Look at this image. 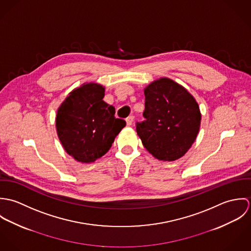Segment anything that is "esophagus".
Returning a JSON list of instances; mask_svg holds the SVG:
<instances>
[{"label":"esophagus","mask_w":251,"mask_h":251,"mask_svg":"<svg viewBox=\"0 0 251 251\" xmlns=\"http://www.w3.org/2000/svg\"><path fill=\"white\" fill-rule=\"evenodd\" d=\"M133 116H129V117H127L126 119V126H130L131 125H132V123H133Z\"/></svg>","instance_id":"esophagus-1"}]
</instances>
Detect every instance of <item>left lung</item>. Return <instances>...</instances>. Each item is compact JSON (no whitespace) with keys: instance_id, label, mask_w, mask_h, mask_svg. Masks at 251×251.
<instances>
[{"instance_id":"8db88e82","label":"left lung","mask_w":251,"mask_h":251,"mask_svg":"<svg viewBox=\"0 0 251 251\" xmlns=\"http://www.w3.org/2000/svg\"><path fill=\"white\" fill-rule=\"evenodd\" d=\"M145 111L136 131L146 150L163 161L179 159L199 132L201 112L193 96L172 79L162 77L144 89Z\"/></svg>"}]
</instances>
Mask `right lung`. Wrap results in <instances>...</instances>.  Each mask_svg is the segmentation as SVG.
I'll return each mask as SVG.
<instances>
[{
	"label": "right lung",
	"instance_id": "add662e5",
	"mask_svg": "<svg viewBox=\"0 0 251 251\" xmlns=\"http://www.w3.org/2000/svg\"><path fill=\"white\" fill-rule=\"evenodd\" d=\"M105 88L84 83L58 108L56 129L65 151L81 163L95 162L110 150L126 122L115 118V108L103 101Z\"/></svg>",
	"mask_w": 251,
	"mask_h": 251
}]
</instances>
